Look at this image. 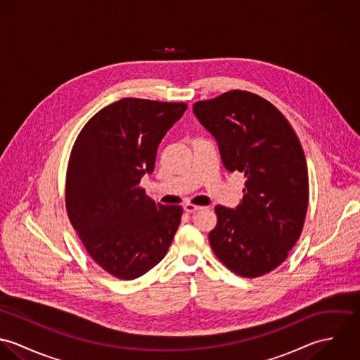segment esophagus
Returning a JSON list of instances; mask_svg holds the SVG:
<instances>
[{
    "instance_id": "34e87169",
    "label": "esophagus",
    "mask_w": 360,
    "mask_h": 360,
    "mask_svg": "<svg viewBox=\"0 0 360 360\" xmlns=\"http://www.w3.org/2000/svg\"><path fill=\"white\" fill-rule=\"evenodd\" d=\"M183 209H184L187 213H194V212L200 210V209H201V206L193 205V204H186V205L183 206Z\"/></svg>"
}]
</instances>
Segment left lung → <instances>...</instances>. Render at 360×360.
<instances>
[{
  "label": "left lung",
  "instance_id": "left-lung-1",
  "mask_svg": "<svg viewBox=\"0 0 360 360\" xmlns=\"http://www.w3.org/2000/svg\"><path fill=\"white\" fill-rule=\"evenodd\" d=\"M216 140L229 172L245 176L234 209L217 205L209 243L230 270L259 277L281 264L298 241L308 209V166L283 113L248 91H229L193 106Z\"/></svg>",
  "mask_w": 360,
  "mask_h": 360
}]
</instances>
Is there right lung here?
<instances>
[{
  "label": "right lung",
  "instance_id": "right-lung-1",
  "mask_svg": "<svg viewBox=\"0 0 360 360\" xmlns=\"http://www.w3.org/2000/svg\"><path fill=\"white\" fill-rule=\"evenodd\" d=\"M186 103L123 98L80 131L68 165L66 210L87 252L108 273L133 280L156 266L180 226L181 206L155 202L140 188L158 147Z\"/></svg>",
  "mask_w": 360,
  "mask_h": 360
}]
</instances>
